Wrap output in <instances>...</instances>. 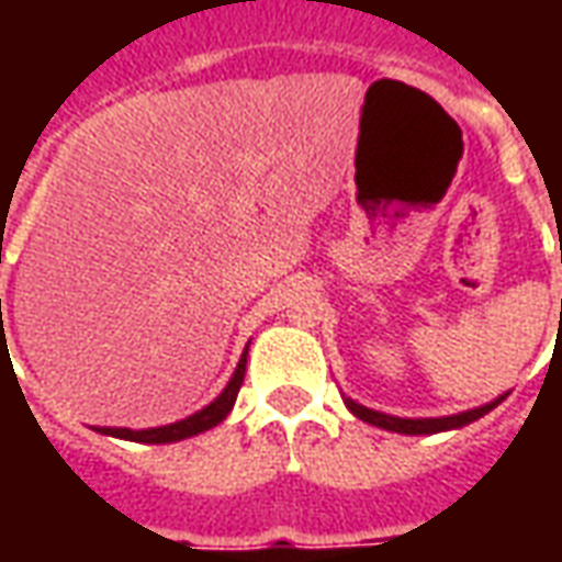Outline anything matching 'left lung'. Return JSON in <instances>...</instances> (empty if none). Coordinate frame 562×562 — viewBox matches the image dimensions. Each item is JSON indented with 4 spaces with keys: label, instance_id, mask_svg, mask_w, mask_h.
I'll return each instance as SVG.
<instances>
[{
    "label": "left lung",
    "instance_id": "obj_1",
    "mask_svg": "<svg viewBox=\"0 0 562 562\" xmlns=\"http://www.w3.org/2000/svg\"><path fill=\"white\" fill-rule=\"evenodd\" d=\"M503 401V397H499ZM487 403V406H479V409H470V413H460V415H448V418H394V415L385 413H373V409H367L361 403L346 401V406L352 409V415H358L361 422L376 424V427H385V430H394V434H439V430H451V427H463V424L475 422V418H482L494 409L496 403Z\"/></svg>",
    "mask_w": 562,
    "mask_h": 562
}]
</instances>
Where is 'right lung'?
<instances>
[{
  "instance_id": "obj_1",
  "label": "right lung",
  "mask_w": 562,
  "mask_h": 562,
  "mask_svg": "<svg viewBox=\"0 0 562 562\" xmlns=\"http://www.w3.org/2000/svg\"><path fill=\"white\" fill-rule=\"evenodd\" d=\"M244 373H246V352L240 358V364L234 370L232 382L225 385L216 401L204 406L201 413L189 415L183 422L177 424H165V427H149V430H128V427H99L102 434H111V436H120V439H132V442H177V439H186V436H195V434H204L210 427H216V424L225 418V415L232 413L234 401H237V391L244 385Z\"/></svg>"
}]
</instances>
